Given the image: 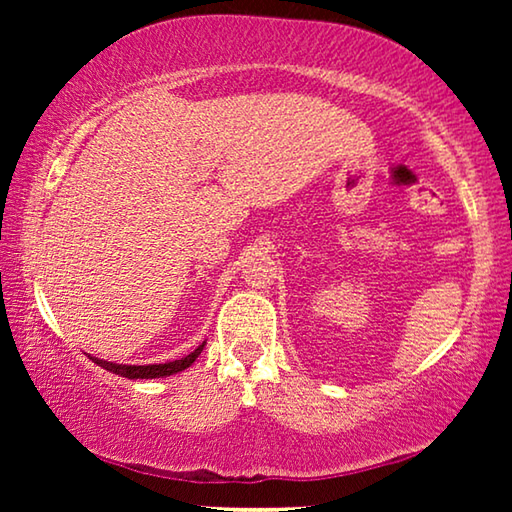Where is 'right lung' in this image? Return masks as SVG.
I'll use <instances>...</instances> for the list:
<instances>
[{"instance_id":"right-lung-1","label":"right lung","mask_w":512,"mask_h":512,"mask_svg":"<svg viewBox=\"0 0 512 512\" xmlns=\"http://www.w3.org/2000/svg\"><path fill=\"white\" fill-rule=\"evenodd\" d=\"M203 348H205V341L198 345L194 352H189L187 357H183V359L167 361V363H149V366H128V363H112V361L97 359V357H90V359L97 363V366L112 372V375L128 377V379H158V377L176 375V372H183L185 368L192 366V363L198 359V354L203 352Z\"/></svg>"}]
</instances>
